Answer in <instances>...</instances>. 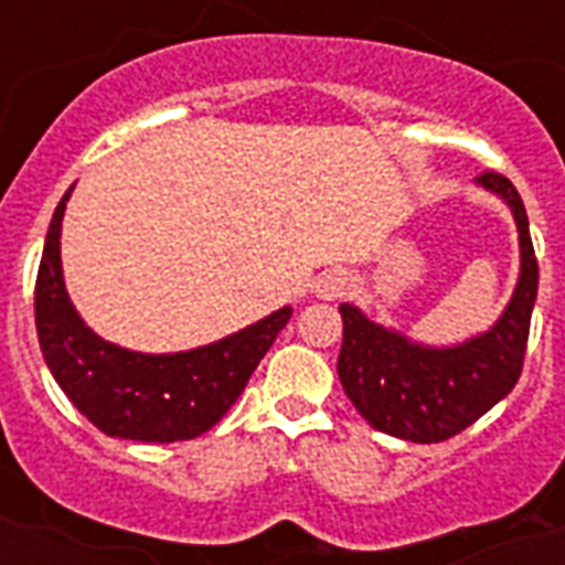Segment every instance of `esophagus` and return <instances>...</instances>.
Segmentation results:
<instances>
[{
	"instance_id": "obj_1",
	"label": "esophagus",
	"mask_w": 565,
	"mask_h": 565,
	"mask_svg": "<svg viewBox=\"0 0 565 565\" xmlns=\"http://www.w3.org/2000/svg\"><path fill=\"white\" fill-rule=\"evenodd\" d=\"M352 287V278L343 273V269H326V273L319 275L317 281H313V292H317L319 299H337V296H345Z\"/></svg>"
}]
</instances>
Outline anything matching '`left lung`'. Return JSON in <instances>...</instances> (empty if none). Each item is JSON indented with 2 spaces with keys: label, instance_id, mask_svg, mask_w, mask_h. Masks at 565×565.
I'll use <instances>...</instances> for the list:
<instances>
[{
  "label": "left lung",
  "instance_id": "1",
  "mask_svg": "<svg viewBox=\"0 0 565 565\" xmlns=\"http://www.w3.org/2000/svg\"><path fill=\"white\" fill-rule=\"evenodd\" d=\"M478 184L510 204L522 246L516 292L504 317L487 334L455 349H425L370 322L352 305H340L343 349L337 372L358 413L390 437L411 443H443L455 437L481 419L492 404H499L522 375L540 284L527 213L513 181L501 172H481Z\"/></svg>",
  "mask_w": 565,
  "mask_h": 565
}]
</instances>
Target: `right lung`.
I'll use <instances>...</instances> for the list:
<instances>
[{
    "label": "right lung",
    "mask_w": 565,
    "mask_h": 565,
    "mask_svg": "<svg viewBox=\"0 0 565 565\" xmlns=\"http://www.w3.org/2000/svg\"><path fill=\"white\" fill-rule=\"evenodd\" d=\"M66 190L49 222L34 284V322L49 372L66 398L108 437L179 443L202 437L246 390L287 322L290 308L220 343L179 354H140L105 343L75 313L61 275V220Z\"/></svg>",
    "instance_id": "obj_1"
}]
</instances>
